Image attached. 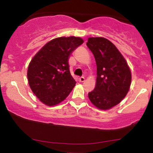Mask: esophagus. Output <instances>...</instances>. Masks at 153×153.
I'll return each instance as SVG.
<instances>
[{
	"mask_svg": "<svg viewBox=\"0 0 153 153\" xmlns=\"http://www.w3.org/2000/svg\"><path fill=\"white\" fill-rule=\"evenodd\" d=\"M84 81H85V78H84V77H81V78H79L80 82H84Z\"/></svg>",
	"mask_w": 153,
	"mask_h": 153,
	"instance_id": "1",
	"label": "esophagus"
}]
</instances>
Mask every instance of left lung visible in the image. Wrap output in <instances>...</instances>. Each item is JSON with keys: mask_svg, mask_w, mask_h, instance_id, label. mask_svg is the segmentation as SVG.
Wrapping results in <instances>:
<instances>
[{"mask_svg": "<svg viewBox=\"0 0 153 153\" xmlns=\"http://www.w3.org/2000/svg\"><path fill=\"white\" fill-rule=\"evenodd\" d=\"M87 45L97 66L95 89L88 93L90 102L100 110L118 105L129 90L131 70L117 47L104 37H90Z\"/></svg>", "mask_w": 153, "mask_h": 153, "instance_id": "8db88e82", "label": "left lung"}]
</instances>
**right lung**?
<instances>
[{
    "mask_svg": "<svg viewBox=\"0 0 153 153\" xmlns=\"http://www.w3.org/2000/svg\"><path fill=\"white\" fill-rule=\"evenodd\" d=\"M83 42L80 37H58L45 44L33 57L28 66V83L43 104L58 105L74 88L76 82L70 74L68 60Z\"/></svg>",
    "mask_w": 153,
    "mask_h": 153,
    "instance_id": "add662e5",
    "label": "right lung"
}]
</instances>
